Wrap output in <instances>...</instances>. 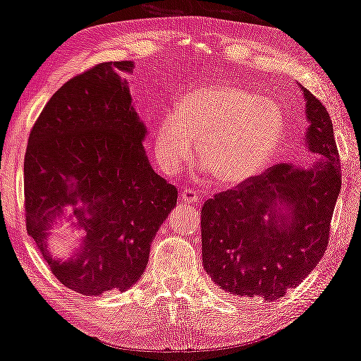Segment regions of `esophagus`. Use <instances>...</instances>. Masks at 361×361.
<instances>
[{
    "label": "esophagus",
    "mask_w": 361,
    "mask_h": 361,
    "mask_svg": "<svg viewBox=\"0 0 361 361\" xmlns=\"http://www.w3.org/2000/svg\"><path fill=\"white\" fill-rule=\"evenodd\" d=\"M180 200L184 204H190V205H197L199 204V194L192 189H184L180 192Z\"/></svg>",
    "instance_id": "34e87169"
}]
</instances>
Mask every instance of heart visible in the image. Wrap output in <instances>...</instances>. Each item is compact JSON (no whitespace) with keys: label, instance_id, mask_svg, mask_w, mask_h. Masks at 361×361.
I'll list each match as a JSON object with an SVG mask.
<instances>
[{"label":"heart","instance_id":"b5f03b06","mask_svg":"<svg viewBox=\"0 0 361 361\" xmlns=\"http://www.w3.org/2000/svg\"><path fill=\"white\" fill-rule=\"evenodd\" d=\"M286 118L274 102L233 83H209L185 93L156 126L154 156L176 172L192 154L215 182L236 187L259 176L284 140Z\"/></svg>","mask_w":361,"mask_h":361}]
</instances>
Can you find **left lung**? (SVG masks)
<instances>
[{
  "label": "left lung",
  "mask_w": 361,
  "mask_h": 361,
  "mask_svg": "<svg viewBox=\"0 0 361 361\" xmlns=\"http://www.w3.org/2000/svg\"><path fill=\"white\" fill-rule=\"evenodd\" d=\"M305 146L317 161L281 162L202 207V263L226 293L264 300L302 283L329 245L330 220L342 187L334 126L325 106L300 87Z\"/></svg>",
  "instance_id": "left-lung-1"
}]
</instances>
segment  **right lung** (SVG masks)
Segmentation results:
<instances>
[{"label": "right lung", "mask_w": 361, "mask_h": 361, "mask_svg": "<svg viewBox=\"0 0 361 361\" xmlns=\"http://www.w3.org/2000/svg\"><path fill=\"white\" fill-rule=\"evenodd\" d=\"M130 61L98 63L73 77L44 106L24 157L27 233L54 276L83 295L137 283L154 236L177 204L156 174L147 135L130 93ZM67 209L84 236L68 260L54 259L48 236Z\"/></svg>", "instance_id": "1"}]
</instances>
